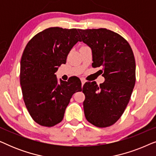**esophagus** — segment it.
<instances>
[{
  "label": "esophagus",
  "instance_id": "34e87169",
  "mask_svg": "<svg viewBox=\"0 0 156 156\" xmlns=\"http://www.w3.org/2000/svg\"><path fill=\"white\" fill-rule=\"evenodd\" d=\"M81 82H82V87H83V85L84 84V83L86 82V81H85L84 79H81Z\"/></svg>",
  "mask_w": 156,
  "mask_h": 156
}]
</instances>
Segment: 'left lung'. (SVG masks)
I'll list each match as a JSON object with an SVG mask.
<instances>
[{"instance_id": "8db88e82", "label": "left lung", "mask_w": 156, "mask_h": 156, "mask_svg": "<svg viewBox=\"0 0 156 156\" xmlns=\"http://www.w3.org/2000/svg\"><path fill=\"white\" fill-rule=\"evenodd\" d=\"M92 52V67L101 69L104 82H86L82 91L87 120L95 126H110L120 119L129 104L136 82L132 49L120 35L106 28L78 30Z\"/></svg>"}]
</instances>
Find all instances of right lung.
<instances>
[{
    "instance_id": "obj_1",
    "label": "right lung",
    "mask_w": 156,
    "mask_h": 156,
    "mask_svg": "<svg viewBox=\"0 0 156 156\" xmlns=\"http://www.w3.org/2000/svg\"><path fill=\"white\" fill-rule=\"evenodd\" d=\"M78 41L76 29L50 27L34 36L23 51L20 86L27 109L38 124L51 127L61 122L72 95L82 90L80 79L59 83L55 74Z\"/></svg>"
}]
</instances>
